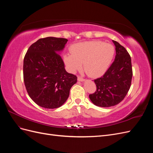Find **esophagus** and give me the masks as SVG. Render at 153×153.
Here are the masks:
<instances>
[{"label": "esophagus", "mask_w": 153, "mask_h": 153, "mask_svg": "<svg viewBox=\"0 0 153 153\" xmlns=\"http://www.w3.org/2000/svg\"><path fill=\"white\" fill-rule=\"evenodd\" d=\"M78 81H80V82H82V81H84V78H83L82 77H81V76H78Z\"/></svg>", "instance_id": "esophagus-1"}]
</instances>
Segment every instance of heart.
<instances>
[{
    "instance_id": "heart-1",
    "label": "heart",
    "mask_w": 153,
    "mask_h": 153,
    "mask_svg": "<svg viewBox=\"0 0 153 153\" xmlns=\"http://www.w3.org/2000/svg\"><path fill=\"white\" fill-rule=\"evenodd\" d=\"M71 54L65 55L64 61L69 71L75 72L84 64L88 75L92 77L101 76L112 62L115 54L114 46L101 41H86L73 45Z\"/></svg>"
}]
</instances>
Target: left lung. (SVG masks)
I'll use <instances>...</instances> for the list:
<instances>
[{
    "label": "left lung",
    "mask_w": 153,
    "mask_h": 153,
    "mask_svg": "<svg viewBox=\"0 0 153 153\" xmlns=\"http://www.w3.org/2000/svg\"><path fill=\"white\" fill-rule=\"evenodd\" d=\"M116 55L104 75L94 80L96 90L89 94L95 105L110 107L119 104L126 96L130 88L133 76L131 57L128 51L113 40Z\"/></svg>",
    "instance_id": "1"
}]
</instances>
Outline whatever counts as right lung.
<instances>
[{
  "mask_svg": "<svg viewBox=\"0 0 153 153\" xmlns=\"http://www.w3.org/2000/svg\"><path fill=\"white\" fill-rule=\"evenodd\" d=\"M68 39L54 37L41 38L32 44L24 57V81L30 98L41 107L57 108L68 98L76 75L68 73L57 53Z\"/></svg>",
  "mask_w": 153,
  "mask_h": 153,
  "instance_id": "add662e5",
  "label": "right lung"
}]
</instances>
